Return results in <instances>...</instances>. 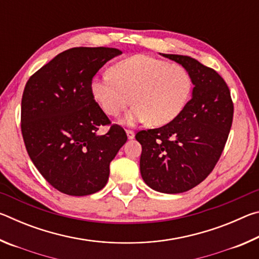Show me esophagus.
<instances>
[{"mask_svg": "<svg viewBox=\"0 0 259 259\" xmlns=\"http://www.w3.org/2000/svg\"><path fill=\"white\" fill-rule=\"evenodd\" d=\"M126 136H128V139H134L135 138V133L131 130H126Z\"/></svg>", "mask_w": 259, "mask_h": 259, "instance_id": "34e87169", "label": "esophagus"}]
</instances>
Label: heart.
<instances>
[{
  "label": "heart",
  "instance_id": "obj_1",
  "mask_svg": "<svg viewBox=\"0 0 259 259\" xmlns=\"http://www.w3.org/2000/svg\"><path fill=\"white\" fill-rule=\"evenodd\" d=\"M109 74L95 76L90 91L105 114L117 116L133 103L124 122L170 123L190 102L193 81L185 67L148 55H135L116 61Z\"/></svg>",
  "mask_w": 259,
  "mask_h": 259
}]
</instances>
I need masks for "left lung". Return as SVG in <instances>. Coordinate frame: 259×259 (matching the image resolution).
Instances as JSON below:
<instances>
[{"label":"left lung","instance_id":"left-lung-1","mask_svg":"<svg viewBox=\"0 0 259 259\" xmlns=\"http://www.w3.org/2000/svg\"><path fill=\"white\" fill-rule=\"evenodd\" d=\"M185 67L192 98L170 123L136 135L142 145L140 174L154 191L177 194L203 182L224 150L233 121L226 82L212 68L188 56L160 54Z\"/></svg>","mask_w":259,"mask_h":259}]
</instances>
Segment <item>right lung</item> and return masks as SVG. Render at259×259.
<instances>
[{
    "label": "right lung",
    "mask_w": 259,
    "mask_h": 259,
    "mask_svg": "<svg viewBox=\"0 0 259 259\" xmlns=\"http://www.w3.org/2000/svg\"><path fill=\"white\" fill-rule=\"evenodd\" d=\"M114 48H72L29 77L21 99V134L30 160L46 181L67 195L94 194L106 185L109 163L126 142L125 131L109 124L90 83Z\"/></svg>",
    "instance_id": "right-lung-1"
}]
</instances>
